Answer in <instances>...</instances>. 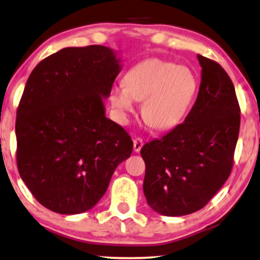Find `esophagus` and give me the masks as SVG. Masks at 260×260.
Returning a JSON list of instances; mask_svg holds the SVG:
<instances>
[{"label":"esophagus","instance_id":"1","mask_svg":"<svg viewBox=\"0 0 260 260\" xmlns=\"http://www.w3.org/2000/svg\"><path fill=\"white\" fill-rule=\"evenodd\" d=\"M133 146H134V152H137V153L140 152L141 148H142V146H143V140H142V139H140V138L134 139Z\"/></svg>","mask_w":260,"mask_h":260}]
</instances>
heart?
I'll return each instance as SVG.
<instances>
[{"label": "heart", "instance_id": "b5f03b06", "mask_svg": "<svg viewBox=\"0 0 260 260\" xmlns=\"http://www.w3.org/2000/svg\"><path fill=\"white\" fill-rule=\"evenodd\" d=\"M197 88L199 80L189 68L150 58L129 69L123 84L112 87L110 100L123 119L135 111V100H142L145 121L155 129L167 131L183 121Z\"/></svg>", "mask_w": 260, "mask_h": 260}]
</instances>
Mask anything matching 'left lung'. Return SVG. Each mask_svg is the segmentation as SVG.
I'll return each mask as SVG.
<instances>
[{"label":"left lung","instance_id":"obj_1","mask_svg":"<svg viewBox=\"0 0 260 260\" xmlns=\"http://www.w3.org/2000/svg\"><path fill=\"white\" fill-rule=\"evenodd\" d=\"M199 95L184 122L141 148L147 203L164 216L202 209L229 177L241 125L230 77L218 63L197 55Z\"/></svg>","mask_w":260,"mask_h":260}]
</instances>
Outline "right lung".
Instances as JSON below:
<instances>
[{
    "instance_id": "right-lung-1",
    "label": "right lung",
    "mask_w": 260,
    "mask_h": 260,
    "mask_svg": "<svg viewBox=\"0 0 260 260\" xmlns=\"http://www.w3.org/2000/svg\"><path fill=\"white\" fill-rule=\"evenodd\" d=\"M120 61L107 46L65 48L42 60L26 81L17 108V168L49 210H90L131 156L133 141L104 106Z\"/></svg>"
}]
</instances>
